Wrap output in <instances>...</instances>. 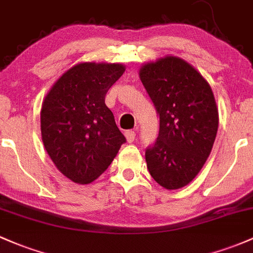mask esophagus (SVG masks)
I'll list each match as a JSON object with an SVG mask.
<instances>
[{"label":"esophagus","mask_w":253,"mask_h":253,"mask_svg":"<svg viewBox=\"0 0 253 253\" xmlns=\"http://www.w3.org/2000/svg\"><path fill=\"white\" fill-rule=\"evenodd\" d=\"M125 135H126V139L128 143H133L135 139V132L134 131H127L125 133Z\"/></svg>","instance_id":"1"}]
</instances>
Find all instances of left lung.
I'll return each mask as SVG.
<instances>
[{
  "mask_svg": "<svg viewBox=\"0 0 253 253\" xmlns=\"http://www.w3.org/2000/svg\"><path fill=\"white\" fill-rule=\"evenodd\" d=\"M139 76L160 116L157 139L145 150L148 169L167 190L181 188L203 168L215 141L218 112L211 87L174 56L143 66Z\"/></svg>",
  "mask_w": 253,
  "mask_h": 253,
  "instance_id": "1",
  "label": "left lung"
}]
</instances>
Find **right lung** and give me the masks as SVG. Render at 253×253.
I'll list each match as a JSON object with an SVG mask.
<instances>
[{"label":"right lung","mask_w":253,"mask_h":253,"mask_svg":"<svg viewBox=\"0 0 253 253\" xmlns=\"http://www.w3.org/2000/svg\"><path fill=\"white\" fill-rule=\"evenodd\" d=\"M124 72L118 63H80L66 72L44 99L43 144L57 169L77 184L97 179L126 143L104 103Z\"/></svg>","instance_id":"right-lung-1"}]
</instances>
